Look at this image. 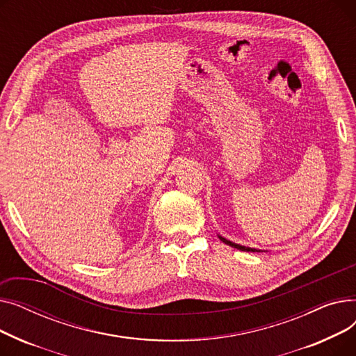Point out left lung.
Segmentation results:
<instances>
[{"label":"left lung","mask_w":356,"mask_h":356,"mask_svg":"<svg viewBox=\"0 0 356 356\" xmlns=\"http://www.w3.org/2000/svg\"><path fill=\"white\" fill-rule=\"evenodd\" d=\"M219 239H220L222 242H225L227 245H231V247H234V248H236V250H241V251H247V252H255V251H258V250H255V248H248V247H242V245H239V244H234V242H231V241H228V239H225V238H222V236H219Z\"/></svg>","instance_id":"left-lung-1"}]
</instances>
